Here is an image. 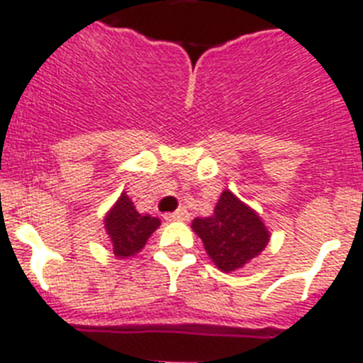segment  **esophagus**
I'll return each instance as SVG.
<instances>
[{
	"label": "esophagus",
	"instance_id": "obj_1",
	"mask_svg": "<svg viewBox=\"0 0 363 363\" xmlns=\"http://www.w3.org/2000/svg\"><path fill=\"white\" fill-rule=\"evenodd\" d=\"M187 218H189V213L185 207H179V209L174 211V213L165 214V220H169V221H184V220H187Z\"/></svg>",
	"mask_w": 363,
	"mask_h": 363
}]
</instances>
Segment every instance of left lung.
<instances>
[{
    "label": "left lung",
    "instance_id": "obj_1",
    "mask_svg": "<svg viewBox=\"0 0 363 363\" xmlns=\"http://www.w3.org/2000/svg\"><path fill=\"white\" fill-rule=\"evenodd\" d=\"M192 230L201 238L214 265L223 272L238 271L249 264L271 238L258 213L229 189L221 192L213 216L192 221Z\"/></svg>",
    "mask_w": 363,
    "mask_h": 363
}]
</instances>
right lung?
<instances>
[{
	"instance_id": "right-lung-1",
	"label": "right lung",
	"mask_w": 363,
	"mask_h": 363,
	"mask_svg": "<svg viewBox=\"0 0 363 363\" xmlns=\"http://www.w3.org/2000/svg\"><path fill=\"white\" fill-rule=\"evenodd\" d=\"M160 227L158 218L140 214L125 192L105 216V229L118 258H129L145 247L150 234Z\"/></svg>"
}]
</instances>
